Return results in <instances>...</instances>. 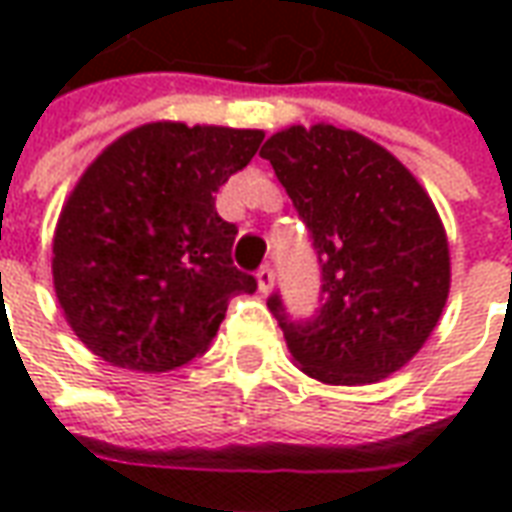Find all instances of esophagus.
<instances>
[{"label": "esophagus", "instance_id": "esophagus-1", "mask_svg": "<svg viewBox=\"0 0 512 512\" xmlns=\"http://www.w3.org/2000/svg\"><path fill=\"white\" fill-rule=\"evenodd\" d=\"M257 288H260V293H271V288H274V268L263 266L257 271Z\"/></svg>", "mask_w": 512, "mask_h": 512}]
</instances>
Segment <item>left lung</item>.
<instances>
[{
	"mask_svg": "<svg viewBox=\"0 0 512 512\" xmlns=\"http://www.w3.org/2000/svg\"><path fill=\"white\" fill-rule=\"evenodd\" d=\"M271 161L321 263V310L290 321L268 310L299 367L332 386L376 384L436 329L450 293V246L419 180L373 139L343 128L290 126L268 139Z\"/></svg>",
	"mask_w": 512,
	"mask_h": 512,
	"instance_id": "obj_1",
	"label": "left lung"
}]
</instances>
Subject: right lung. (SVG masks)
Listing matches in <instances>:
<instances>
[{"instance_id": "obj_1", "label": "right lung", "mask_w": 512, "mask_h": 512, "mask_svg": "<svg viewBox=\"0 0 512 512\" xmlns=\"http://www.w3.org/2000/svg\"><path fill=\"white\" fill-rule=\"evenodd\" d=\"M263 131L147 123L87 167L54 233V290L95 356L167 373L208 351L227 304L255 293L233 266L238 227L216 191L244 169Z\"/></svg>"}]
</instances>
